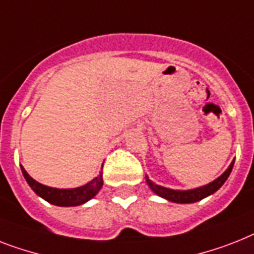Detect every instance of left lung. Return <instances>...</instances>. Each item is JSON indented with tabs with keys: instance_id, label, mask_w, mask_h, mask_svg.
I'll use <instances>...</instances> for the list:
<instances>
[{
	"instance_id": "1",
	"label": "left lung",
	"mask_w": 254,
	"mask_h": 254,
	"mask_svg": "<svg viewBox=\"0 0 254 254\" xmlns=\"http://www.w3.org/2000/svg\"><path fill=\"white\" fill-rule=\"evenodd\" d=\"M234 164L235 160H232L230 167L224 171V174L220 175V176L218 177V179H215L214 181H211L210 184L195 188V189H189V190H175V189H170V188L160 187V185L152 183L148 177H146V181H147V185L150 187V189H151L155 194L163 197V198L168 199V201L171 202H176V203H193V202L201 201V199L209 197L210 194L215 193V191L226 183V180H227L228 176H230L231 171L234 168Z\"/></svg>"
}]
</instances>
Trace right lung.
I'll return each mask as SVG.
<instances>
[{"mask_svg":"<svg viewBox=\"0 0 254 254\" xmlns=\"http://www.w3.org/2000/svg\"><path fill=\"white\" fill-rule=\"evenodd\" d=\"M22 174L24 179L31 187V189L43 199H45L49 203L56 206H63V207H69V206H79L94 198L98 194V191L103 187V172L95 177L94 180L87 183L83 187L73 188V189H59V188H51L47 185H43L34 180L30 175L27 174L26 170L20 166ZM103 170V167H102Z\"/></svg>","mask_w":254,"mask_h":254,"instance_id":"right-lung-1","label":"right lung"}]
</instances>
